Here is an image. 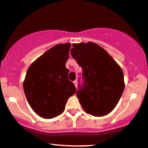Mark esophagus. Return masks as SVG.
Here are the masks:
<instances>
[{"mask_svg":"<svg viewBox=\"0 0 148 148\" xmlns=\"http://www.w3.org/2000/svg\"><path fill=\"white\" fill-rule=\"evenodd\" d=\"M74 85H75V86L76 87H77V80H75L74 82Z\"/></svg>","mask_w":148,"mask_h":148,"instance_id":"34e87169","label":"esophagus"}]
</instances>
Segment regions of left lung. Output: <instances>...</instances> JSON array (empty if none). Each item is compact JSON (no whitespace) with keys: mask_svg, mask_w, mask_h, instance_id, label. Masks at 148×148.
Here are the masks:
<instances>
[{"mask_svg":"<svg viewBox=\"0 0 148 148\" xmlns=\"http://www.w3.org/2000/svg\"><path fill=\"white\" fill-rule=\"evenodd\" d=\"M70 54L83 69L77 91L82 108L94 116L111 113L125 87L121 68L105 49L91 42L73 44Z\"/></svg>","mask_w":148,"mask_h":148,"instance_id":"8db88e82","label":"left lung"}]
</instances>
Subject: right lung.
<instances>
[{
    "label": "right lung",
    "mask_w": 148,
    "mask_h": 148,
    "mask_svg": "<svg viewBox=\"0 0 148 148\" xmlns=\"http://www.w3.org/2000/svg\"><path fill=\"white\" fill-rule=\"evenodd\" d=\"M70 47L69 43L54 46L27 69L23 83L25 94L32 109L43 119L62 114L68 99L77 91L68 79L66 68Z\"/></svg>",
    "instance_id": "obj_1"
}]
</instances>
